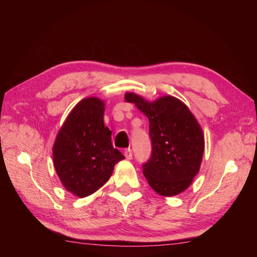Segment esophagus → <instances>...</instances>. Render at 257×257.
Wrapping results in <instances>:
<instances>
[{"label": "esophagus", "instance_id": "esophagus-1", "mask_svg": "<svg viewBox=\"0 0 257 257\" xmlns=\"http://www.w3.org/2000/svg\"><path fill=\"white\" fill-rule=\"evenodd\" d=\"M124 154H125V158L127 160H131L132 159V150L131 149H126Z\"/></svg>", "mask_w": 257, "mask_h": 257}]
</instances>
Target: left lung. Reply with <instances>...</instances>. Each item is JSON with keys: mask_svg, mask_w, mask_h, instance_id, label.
I'll use <instances>...</instances> for the list:
<instances>
[{"mask_svg": "<svg viewBox=\"0 0 257 257\" xmlns=\"http://www.w3.org/2000/svg\"><path fill=\"white\" fill-rule=\"evenodd\" d=\"M149 118L152 157L143 166L149 185L158 194L178 195L191 186L199 173L205 151V137L187 105L173 96L150 101L133 92L125 93Z\"/></svg>", "mask_w": 257, "mask_h": 257, "instance_id": "obj_1", "label": "left lung"}]
</instances>
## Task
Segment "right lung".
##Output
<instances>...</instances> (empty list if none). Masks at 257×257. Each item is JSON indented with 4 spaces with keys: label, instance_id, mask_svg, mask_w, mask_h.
Wrapping results in <instances>:
<instances>
[{
    "label": "right lung",
    "instance_id": "add662e5",
    "mask_svg": "<svg viewBox=\"0 0 257 257\" xmlns=\"http://www.w3.org/2000/svg\"><path fill=\"white\" fill-rule=\"evenodd\" d=\"M104 100L84 98L72 108L52 146L54 166L63 187L78 198L97 192L124 159L104 125Z\"/></svg>",
    "mask_w": 257,
    "mask_h": 257
}]
</instances>
